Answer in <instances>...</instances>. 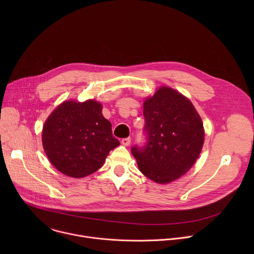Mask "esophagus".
<instances>
[{
  "label": "esophagus",
  "mask_w": 254,
  "mask_h": 254,
  "mask_svg": "<svg viewBox=\"0 0 254 254\" xmlns=\"http://www.w3.org/2000/svg\"><path fill=\"white\" fill-rule=\"evenodd\" d=\"M129 143H130V137H127V138L122 139V144H124V146L127 147V146H129Z\"/></svg>",
  "instance_id": "1"
}]
</instances>
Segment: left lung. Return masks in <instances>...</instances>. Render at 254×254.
<instances>
[{"label": "left lung", "instance_id": "8db88e82", "mask_svg": "<svg viewBox=\"0 0 254 254\" xmlns=\"http://www.w3.org/2000/svg\"><path fill=\"white\" fill-rule=\"evenodd\" d=\"M147 144L131 153L139 171L158 184H169L196 163L204 144V127L191 100L160 86L143 100Z\"/></svg>", "mask_w": 254, "mask_h": 254}]
</instances>
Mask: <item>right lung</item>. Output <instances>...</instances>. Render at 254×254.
<instances>
[{"instance_id":"1","label":"right lung","mask_w":254,"mask_h":254,"mask_svg":"<svg viewBox=\"0 0 254 254\" xmlns=\"http://www.w3.org/2000/svg\"><path fill=\"white\" fill-rule=\"evenodd\" d=\"M42 144L50 163L71 178H83L100 169L110 151L120 146L112 124L94 99L65 100L45 121Z\"/></svg>"}]
</instances>
